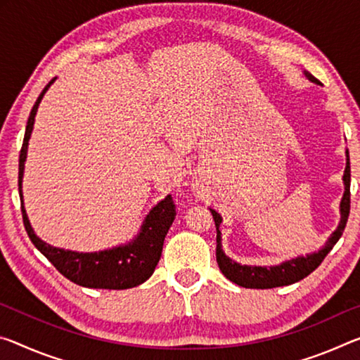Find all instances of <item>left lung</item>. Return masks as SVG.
<instances>
[{"label": "left lung", "instance_id": "obj_1", "mask_svg": "<svg viewBox=\"0 0 360 360\" xmlns=\"http://www.w3.org/2000/svg\"><path fill=\"white\" fill-rule=\"evenodd\" d=\"M303 75L309 79V82L321 84L317 78H314L309 72H303ZM343 184H345V193L340 202V224L328 237L322 248L317 252L307 253L306 256H296V258L282 261L281 264L276 266H250V264H240V262L231 259L229 256L222 250V237L219 226L222 222L221 214L218 211L210 208L211 214H213L214 226H216V261L221 272L224 274L226 278L231 282L240 285L245 288H276V287H285V285H292L295 282L303 281L304 277L309 276L312 271H316L319 264L323 261L325 256L330 253V250L335 247V243L340 240L343 236V231L347 222V216H349V207H351V167H349V152L346 149V168L343 174Z\"/></svg>", "mask_w": 360, "mask_h": 360}]
</instances>
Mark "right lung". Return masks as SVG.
Here are the masks:
<instances>
[{
    "label": "right lung",
    "instance_id": "right-lung-1",
    "mask_svg": "<svg viewBox=\"0 0 360 360\" xmlns=\"http://www.w3.org/2000/svg\"><path fill=\"white\" fill-rule=\"evenodd\" d=\"M56 78L44 86L41 94L33 105L30 117H28L24 144L19 155V193L22 205V218H24L25 231L32 243L51 261L57 271L68 281L86 288H107V290H127L138 287L149 278L160 261L163 250L165 237L173 224L176 211L171 195H167L153 207L142 221L141 229L129 242L112 247L101 252L83 253L72 252V250L57 248L43 242L28 221L24 207V193H22V179H24L25 160L28 152V141H30L35 117L43 96L46 94Z\"/></svg>",
    "mask_w": 360,
    "mask_h": 360
}]
</instances>
